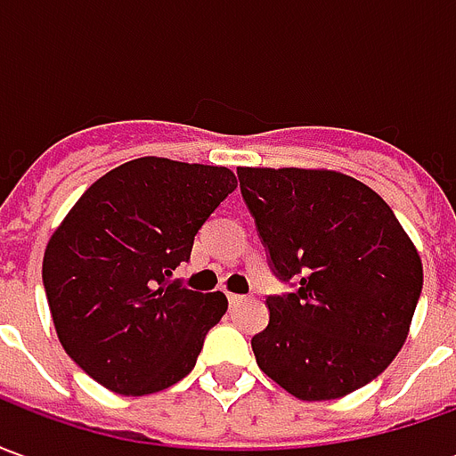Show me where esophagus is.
Segmentation results:
<instances>
[{
  "mask_svg": "<svg viewBox=\"0 0 456 456\" xmlns=\"http://www.w3.org/2000/svg\"><path fill=\"white\" fill-rule=\"evenodd\" d=\"M229 303L232 305H239V303H247V296H239V293H229Z\"/></svg>",
  "mask_w": 456,
  "mask_h": 456,
  "instance_id": "obj_1",
  "label": "esophagus"
}]
</instances>
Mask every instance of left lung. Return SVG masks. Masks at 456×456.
Here are the masks:
<instances>
[{"instance_id": "left-lung-1", "label": "left lung", "mask_w": 456, "mask_h": 456, "mask_svg": "<svg viewBox=\"0 0 456 456\" xmlns=\"http://www.w3.org/2000/svg\"><path fill=\"white\" fill-rule=\"evenodd\" d=\"M271 264L297 293L268 297L251 339L268 379L300 401H335L401 352L422 290V261L386 200L327 168H237Z\"/></svg>"}]
</instances>
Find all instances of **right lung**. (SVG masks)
<instances>
[{"instance_id":"1","label":"right lung","mask_w":456,"mask_h":456,"mask_svg":"<svg viewBox=\"0 0 456 456\" xmlns=\"http://www.w3.org/2000/svg\"><path fill=\"white\" fill-rule=\"evenodd\" d=\"M234 188L224 166L143 156L94 180L51 234L44 288L55 335L104 388L149 395L192 371L227 296L168 276Z\"/></svg>"}]
</instances>
